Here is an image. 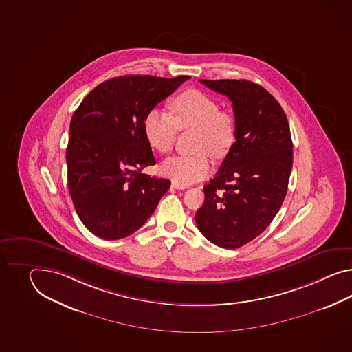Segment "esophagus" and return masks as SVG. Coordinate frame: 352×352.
<instances>
[{
    "label": "esophagus",
    "instance_id": "esophagus-1",
    "mask_svg": "<svg viewBox=\"0 0 352 352\" xmlns=\"http://www.w3.org/2000/svg\"><path fill=\"white\" fill-rule=\"evenodd\" d=\"M172 187L175 189H186L187 188V186H184V184H180L178 182H172Z\"/></svg>",
    "mask_w": 352,
    "mask_h": 352
}]
</instances>
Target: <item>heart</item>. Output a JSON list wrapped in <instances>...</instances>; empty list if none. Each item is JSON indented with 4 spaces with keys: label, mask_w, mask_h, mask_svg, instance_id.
I'll use <instances>...</instances> for the list:
<instances>
[{
    "label": "heart",
    "mask_w": 352,
    "mask_h": 352,
    "mask_svg": "<svg viewBox=\"0 0 352 352\" xmlns=\"http://www.w3.org/2000/svg\"><path fill=\"white\" fill-rule=\"evenodd\" d=\"M172 116L153 109L144 120V133L148 145L160 154L173 150L177 133L193 131L192 150L187 156H173L163 162L164 175L180 184L205 178L212 169L208 159L229 154L236 138V120L232 113L220 111L219 103L197 89H187L169 103Z\"/></svg>",
    "instance_id": "obj_1"
}]
</instances>
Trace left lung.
Instances as JSON below:
<instances>
[{
  "label": "left lung",
  "mask_w": 352,
  "mask_h": 352,
  "mask_svg": "<svg viewBox=\"0 0 352 352\" xmlns=\"http://www.w3.org/2000/svg\"><path fill=\"white\" fill-rule=\"evenodd\" d=\"M232 103L236 141L204 187L195 216L202 235L221 248L243 247L265 232L283 205L292 168V141L281 105L248 80H199Z\"/></svg>",
  "instance_id": "8db88e82"
}]
</instances>
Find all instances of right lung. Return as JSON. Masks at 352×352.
<instances>
[{
	"instance_id": "obj_1",
	"label": "right lung",
	"mask_w": 352,
	"mask_h": 352,
	"mask_svg": "<svg viewBox=\"0 0 352 352\" xmlns=\"http://www.w3.org/2000/svg\"><path fill=\"white\" fill-rule=\"evenodd\" d=\"M188 78H111L74 113L66 150L69 192L80 220L96 236L117 240L136 232L170 187L169 179L141 173L156 164L144 120Z\"/></svg>"
}]
</instances>
